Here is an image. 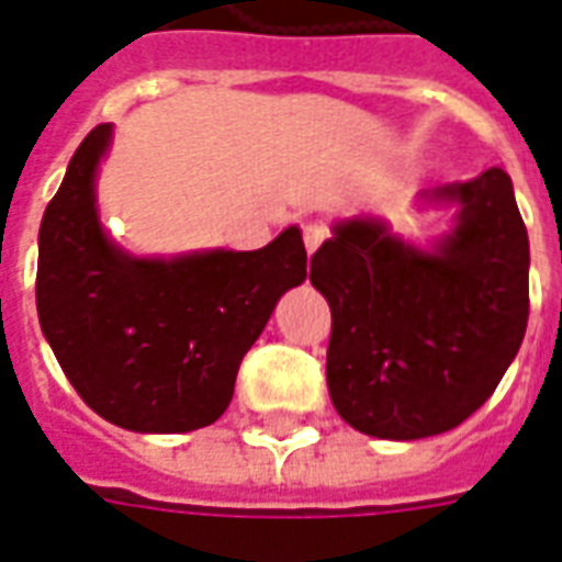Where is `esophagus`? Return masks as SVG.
<instances>
[{"label":"esophagus","mask_w":562,"mask_h":562,"mask_svg":"<svg viewBox=\"0 0 562 562\" xmlns=\"http://www.w3.org/2000/svg\"><path fill=\"white\" fill-rule=\"evenodd\" d=\"M327 238V228L322 223H306L303 226V244H306V252H315V249L322 247V240Z\"/></svg>","instance_id":"obj_1"}]
</instances>
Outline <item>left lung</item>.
Returning <instances> with one entry per match:
<instances>
[{
	"mask_svg": "<svg viewBox=\"0 0 562 562\" xmlns=\"http://www.w3.org/2000/svg\"><path fill=\"white\" fill-rule=\"evenodd\" d=\"M459 205L431 249L386 223H336L310 280L330 303L327 390L363 435L419 440L456 429L485 405L521 348L530 313V244L513 181L488 169L419 193Z\"/></svg>",
	"mask_w": 562,
	"mask_h": 562,
	"instance_id": "left-lung-1",
	"label": "left lung"
}]
</instances>
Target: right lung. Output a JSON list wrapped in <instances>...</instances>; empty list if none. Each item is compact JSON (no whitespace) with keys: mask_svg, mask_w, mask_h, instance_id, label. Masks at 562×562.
<instances>
[{"mask_svg":"<svg viewBox=\"0 0 562 562\" xmlns=\"http://www.w3.org/2000/svg\"><path fill=\"white\" fill-rule=\"evenodd\" d=\"M98 124L70 157L37 232L35 301L61 372L94 414L131 431L211 426L282 294L306 280L301 228L268 247L136 259L106 238L94 176Z\"/></svg>","mask_w":562,"mask_h":562,"instance_id":"obj_1","label":"right lung"}]
</instances>
